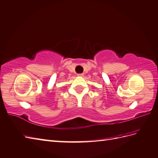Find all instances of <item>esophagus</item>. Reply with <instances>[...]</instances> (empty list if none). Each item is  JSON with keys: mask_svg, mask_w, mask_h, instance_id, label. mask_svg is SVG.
I'll list each match as a JSON object with an SVG mask.
<instances>
[{"mask_svg": "<svg viewBox=\"0 0 158 158\" xmlns=\"http://www.w3.org/2000/svg\"><path fill=\"white\" fill-rule=\"evenodd\" d=\"M77 76L79 77H82V76H84V74H78Z\"/></svg>", "mask_w": 158, "mask_h": 158, "instance_id": "1", "label": "esophagus"}]
</instances>
